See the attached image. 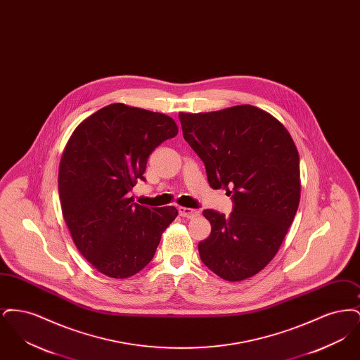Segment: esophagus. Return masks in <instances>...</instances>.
<instances>
[{
  "mask_svg": "<svg viewBox=\"0 0 360 360\" xmlns=\"http://www.w3.org/2000/svg\"><path fill=\"white\" fill-rule=\"evenodd\" d=\"M178 213H179V216L186 217V219H191V217H195V216L200 214V212H198L197 209L185 207V206H179V207H178Z\"/></svg>",
  "mask_w": 360,
  "mask_h": 360,
  "instance_id": "1",
  "label": "esophagus"
}]
</instances>
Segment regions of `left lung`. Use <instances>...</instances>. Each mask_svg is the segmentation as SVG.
Returning <instances> with one entry per match:
<instances>
[{"label": "left lung", "mask_w": 360, "mask_h": 360, "mask_svg": "<svg viewBox=\"0 0 360 360\" xmlns=\"http://www.w3.org/2000/svg\"><path fill=\"white\" fill-rule=\"evenodd\" d=\"M179 120L210 188H225L233 201L226 217L204 210L212 232L198 244L201 260L225 281L254 276L278 252L300 204V156L290 134L252 105L181 112Z\"/></svg>", "instance_id": "obj_1"}]
</instances>
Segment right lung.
Listing matches in <instances>:
<instances>
[{
	"label": "right lung",
	"instance_id": "1",
	"mask_svg": "<svg viewBox=\"0 0 360 360\" xmlns=\"http://www.w3.org/2000/svg\"><path fill=\"white\" fill-rule=\"evenodd\" d=\"M176 134L170 116L125 103L105 106L72 132L59 165V198L74 244L97 271L128 278L154 257L178 210L139 205L127 194L144 181L151 153Z\"/></svg>",
	"mask_w": 360,
	"mask_h": 360
}]
</instances>
